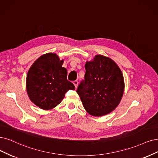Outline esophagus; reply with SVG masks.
Masks as SVG:
<instances>
[{
    "label": "esophagus",
    "mask_w": 158,
    "mask_h": 158,
    "mask_svg": "<svg viewBox=\"0 0 158 158\" xmlns=\"http://www.w3.org/2000/svg\"><path fill=\"white\" fill-rule=\"evenodd\" d=\"M73 85H74V86H75V88H77V86H78V83H79L78 81H74L73 82Z\"/></svg>",
    "instance_id": "obj_1"
}]
</instances>
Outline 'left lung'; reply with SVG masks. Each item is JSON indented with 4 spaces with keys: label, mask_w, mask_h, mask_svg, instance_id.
<instances>
[{
    "label": "left lung",
    "mask_w": 158,
    "mask_h": 158,
    "mask_svg": "<svg viewBox=\"0 0 158 158\" xmlns=\"http://www.w3.org/2000/svg\"><path fill=\"white\" fill-rule=\"evenodd\" d=\"M85 80L77 92L86 112L102 116L118 106L124 91V80L120 68L111 58L97 55L85 64Z\"/></svg>",
    "instance_id": "left-lung-1"
}]
</instances>
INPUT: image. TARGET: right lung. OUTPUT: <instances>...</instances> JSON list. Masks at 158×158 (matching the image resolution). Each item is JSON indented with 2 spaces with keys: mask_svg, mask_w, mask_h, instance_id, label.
Wrapping results in <instances>:
<instances>
[{
  "mask_svg": "<svg viewBox=\"0 0 158 158\" xmlns=\"http://www.w3.org/2000/svg\"><path fill=\"white\" fill-rule=\"evenodd\" d=\"M64 60L56 53L40 56L29 69L26 89L31 101L44 110L53 109L65 96L66 92L74 90L73 83L67 79V69L62 67Z\"/></svg>",
  "mask_w": 158,
  "mask_h": 158,
  "instance_id": "obj_1",
  "label": "right lung"
}]
</instances>
